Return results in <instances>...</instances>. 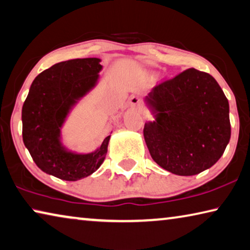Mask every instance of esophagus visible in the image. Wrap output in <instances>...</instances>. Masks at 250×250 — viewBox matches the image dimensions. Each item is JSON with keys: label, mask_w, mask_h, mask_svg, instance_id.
<instances>
[{"label": "esophagus", "mask_w": 250, "mask_h": 250, "mask_svg": "<svg viewBox=\"0 0 250 250\" xmlns=\"http://www.w3.org/2000/svg\"><path fill=\"white\" fill-rule=\"evenodd\" d=\"M130 105L132 106V108H139V106L141 105V102H140V99L138 97H131L130 98Z\"/></svg>", "instance_id": "esophagus-1"}]
</instances>
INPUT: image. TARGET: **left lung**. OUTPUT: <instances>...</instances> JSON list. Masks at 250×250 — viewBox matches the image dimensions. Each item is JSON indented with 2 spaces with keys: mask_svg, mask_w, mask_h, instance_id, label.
<instances>
[{
  "mask_svg": "<svg viewBox=\"0 0 250 250\" xmlns=\"http://www.w3.org/2000/svg\"><path fill=\"white\" fill-rule=\"evenodd\" d=\"M153 120L144 137L152 159L178 176L212 167L230 140L229 104L210 74L188 69L158 84L145 99Z\"/></svg>",
  "mask_w": 250,
  "mask_h": 250,
  "instance_id": "1",
  "label": "left lung"
}]
</instances>
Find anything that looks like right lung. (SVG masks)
I'll use <instances>...</instances> for the list:
<instances>
[{
    "mask_svg": "<svg viewBox=\"0 0 250 250\" xmlns=\"http://www.w3.org/2000/svg\"><path fill=\"white\" fill-rule=\"evenodd\" d=\"M101 59H75L57 63L40 73L22 108L23 142L43 172L66 181L92 175L104 161L110 137L92 152L70 149L62 129L70 114L97 88Z\"/></svg>",
    "mask_w": 250,
    "mask_h": 250,
    "instance_id": "right-lung-1",
    "label": "right lung"
}]
</instances>
